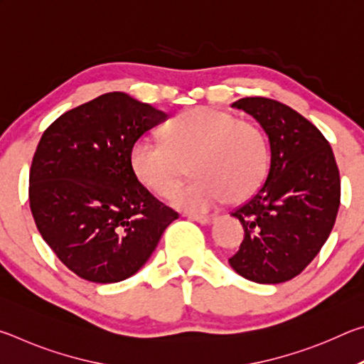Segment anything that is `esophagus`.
Instances as JSON below:
<instances>
[{
  "label": "esophagus",
  "mask_w": 364,
  "mask_h": 364,
  "mask_svg": "<svg viewBox=\"0 0 364 364\" xmlns=\"http://www.w3.org/2000/svg\"><path fill=\"white\" fill-rule=\"evenodd\" d=\"M189 220H194L197 223L200 225H208L215 221V215H188Z\"/></svg>",
  "instance_id": "1"
}]
</instances>
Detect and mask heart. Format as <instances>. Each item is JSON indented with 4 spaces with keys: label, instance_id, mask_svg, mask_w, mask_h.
I'll return each mask as SVG.
<instances>
[{
    "label": "heart",
    "instance_id": "1",
    "mask_svg": "<svg viewBox=\"0 0 364 364\" xmlns=\"http://www.w3.org/2000/svg\"><path fill=\"white\" fill-rule=\"evenodd\" d=\"M193 160L194 182L177 191L173 205L191 213L212 210L226 199L242 202L257 193L268 168V141L254 122L215 107H194L164 128V141L139 138L130 165L136 180L159 197H170Z\"/></svg>",
    "mask_w": 364,
    "mask_h": 364
}]
</instances>
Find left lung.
I'll return each instance as SVG.
<instances>
[{"label":"left lung","mask_w":364,"mask_h":364,"mask_svg":"<svg viewBox=\"0 0 364 364\" xmlns=\"http://www.w3.org/2000/svg\"><path fill=\"white\" fill-rule=\"evenodd\" d=\"M231 106L260 123L271 160L267 180L231 212L244 239L230 264L245 279L279 284L300 274L328 241L341 205V175L328 139L297 110L260 96Z\"/></svg>","instance_id":"obj_1"}]
</instances>
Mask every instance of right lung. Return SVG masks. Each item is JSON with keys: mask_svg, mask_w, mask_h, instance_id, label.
Here are the masks:
<instances>
[{"mask_svg": "<svg viewBox=\"0 0 364 364\" xmlns=\"http://www.w3.org/2000/svg\"><path fill=\"white\" fill-rule=\"evenodd\" d=\"M165 119L114 91L67 110L43 133L30 167V210L45 242L82 279L130 278L178 218L130 165L132 146Z\"/></svg>", "mask_w": 364, "mask_h": 364, "instance_id": "add662e5", "label": "right lung"}]
</instances>
